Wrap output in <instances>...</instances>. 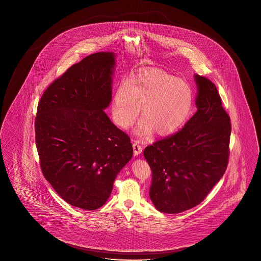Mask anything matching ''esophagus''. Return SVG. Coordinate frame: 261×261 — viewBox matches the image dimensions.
Instances as JSON below:
<instances>
[{
	"mask_svg": "<svg viewBox=\"0 0 261 261\" xmlns=\"http://www.w3.org/2000/svg\"><path fill=\"white\" fill-rule=\"evenodd\" d=\"M133 149H134L135 156H138L142 153V146L139 143V142H133Z\"/></svg>",
	"mask_w": 261,
	"mask_h": 261,
	"instance_id": "obj_1",
	"label": "esophagus"
}]
</instances>
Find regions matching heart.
<instances>
[{"mask_svg": "<svg viewBox=\"0 0 261 261\" xmlns=\"http://www.w3.org/2000/svg\"><path fill=\"white\" fill-rule=\"evenodd\" d=\"M193 106V94L181 79L159 69L143 70L120 82L112 99V117L122 129L132 126L142 107L136 132L148 137L172 134L185 124Z\"/></svg>", "mask_w": 261, "mask_h": 261, "instance_id": "1", "label": "heart"}]
</instances>
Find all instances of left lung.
Masks as SVG:
<instances>
[{"label":"left lung","instance_id":"8db88e82","mask_svg":"<svg viewBox=\"0 0 261 261\" xmlns=\"http://www.w3.org/2000/svg\"><path fill=\"white\" fill-rule=\"evenodd\" d=\"M197 111L181 130L148 145L149 196L159 212L176 214L199 205L220 181L229 161L230 119L216 86L195 74Z\"/></svg>","mask_w":261,"mask_h":261}]
</instances>
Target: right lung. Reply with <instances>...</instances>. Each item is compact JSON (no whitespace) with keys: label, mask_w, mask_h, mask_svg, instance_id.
<instances>
[{"label":"right lung","mask_w":261,"mask_h":261,"mask_svg":"<svg viewBox=\"0 0 261 261\" xmlns=\"http://www.w3.org/2000/svg\"><path fill=\"white\" fill-rule=\"evenodd\" d=\"M115 54L96 53L72 65L44 92L35 142L44 177L68 204L94 211L133 156L128 135L104 110L112 100Z\"/></svg>","instance_id":"obj_1"}]
</instances>
